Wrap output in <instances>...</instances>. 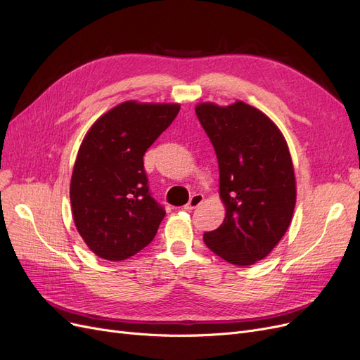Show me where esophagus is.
I'll return each instance as SVG.
<instances>
[{"mask_svg": "<svg viewBox=\"0 0 360 360\" xmlns=\"http://www.w3.org/2000/svg\"><path fill=\"white\" fill-rule=\"evenodd\" d=\"M204 201V197L201 193H195V195H192V198L189 200V202L184 205V210H188V212H192L193 209H197V207L201 204Z\"/></svg>", "mask_w": 360, "mask_h": 360, "instance_id": "1", "label": "esophagus"}]
</instances>
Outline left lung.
Instances as JSON below:
<instances>
[{
  "label": "left lung",
  "instance_id": "obj_1",
  "mask_svg": "<svg viewBox=\"0 0 360 360\" xmlns=\"http://www.w3.org/2000/svg\"><path fill=\"white\" fill-rule=\"evenodd\" d=\"M219 165V195L226 214L204 243L234 266L267 257L291 222L296 179L281 130L257 108L200 103L195 108Z\"/></svg>",
  "mask_w": 360,
  "mask_h": 360
}]
</instances>
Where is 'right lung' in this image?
I'll list each match as a JSON object with an SVG mask.
<instances>
[{
  "instance_id": "add662e5",
  "label": "right lung",
  "mask_w": 360,
  "mask_h": 360,
  "mask_svg": "<svg viewBox=\"0 0 360 360\" xmlns=\"http://www.w3.org/2000/svg\"><path fill=\"white\" fill-rule=\"evenodd\" d=\"M180 111L177 103L124 102L86 132L70 202L76 230L96 255L122 261L153 240L165 209L151 197L144 155Z\"/></svg>"
}]
</instances>
